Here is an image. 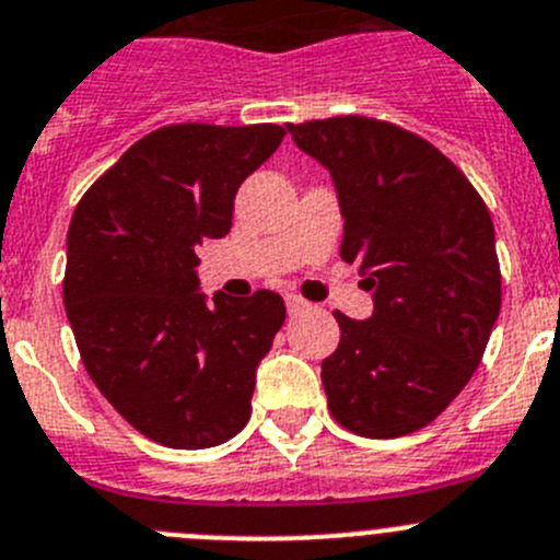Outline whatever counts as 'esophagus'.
Masks as SVG:
<instances>
[{
  "label": "esophagus",
  "mask_w": 560,
  "mask_h": 560,
  "mask_svg": "<svg viewBox=\"0 0 560 560\" xmlns=\"http://www.w3.org/2000/svg\"><path fill=\"white\" fill-rule=\"evenodd\" d=\"M287 312H290V315H301V312H306L310 310V301H304V298L301 295H295V292H287Z\"/></svg>",
  "instance_id": "esophagus-1"
}]
</instances>
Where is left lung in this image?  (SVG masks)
<instances>
[{
    "instance_id": "1",
    "label": "left lung",
    "mask_w": 560,
    "mask_h": 560,
    "mask_svg": "<svg viewBox=\"0 0 560 560\" xmlns=\"http://www.w3.org/2000/svg\"><path fill=\"white\" fill-rule=\"evenodd\" d=\"M326 165L345 218V262L362 268L373 317L334 312L323 359L334 420L370 439L415 433L472 378L500 315L492 215L467 176L420 135L368 115L287 124Z\"/></svg>"
}]
</instances>
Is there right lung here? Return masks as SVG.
Returning a JSON list of instances; mask_svg holds the SVG:
<instances>
[{
    "label": "right lung",
    "mask_w": 560,
    "mask_h": 560,
    "mask_svg": "<svg viewBox=\"0 0 560 560\" xmlns=\"http://www.w3.org/2000/svg\"><path fill=\"white\" fill-rule=\"evenodd\" d=\"M284 127L171 124L129 145L77 203L62 279L82 364L151 442L215 447L245 428L256 368L284 323L279 292H198V248Z\"/></svg>",
    "instance_id": "obj_1"
}]
</instances>
